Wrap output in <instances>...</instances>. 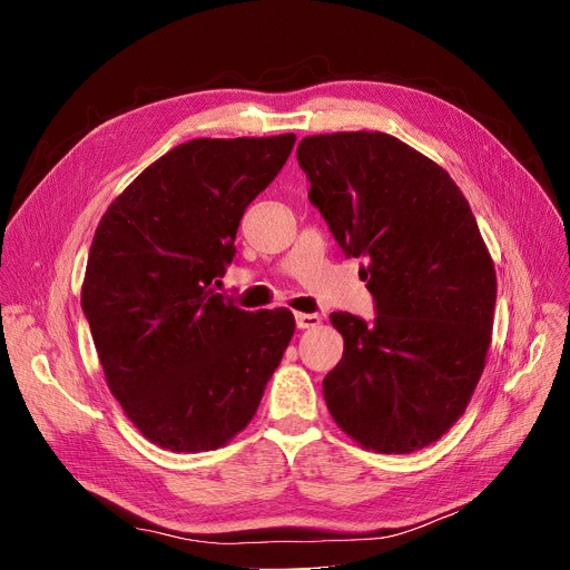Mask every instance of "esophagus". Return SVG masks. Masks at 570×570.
<instances>
[{
  "mask_svg": "<svg viewBox=\"0 0 570 570\" xmlns=\"http://www.w3.org/2000/svg\"><path fill=\"white\" fill-rule=\"evenodd\" d=\"M321 321V314H295V325L301 327V331H309V327H316Z\"/></svg>",
  "mask_w": 570,
  "mask_h": 570,
  "instance_id": "34e87169",
  "label": "esophagus"
}]
</instances>
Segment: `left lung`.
Returning a JSON list of instances; mask_svg holds the SVG:
<instances>
[{
	"label": "left lung",
	"instance_id": "obj_1",
	"mask_svg": "<svg viewBox=\"0 0 570 570\" xmlns=\"http://www.w3.org/2000/svg\"><path fill=\"white\" fill-rule=\"evenodd\" d=\"M297 164L346 258H363L374 321L333 312L344 355L323 379L335 423L376 453H413L464 413L483 374L494 263L460 187L381 131L307 136Z\"/></svg>",
	"mask_w": 570,
	"mask_h": 570
}]
</instances>
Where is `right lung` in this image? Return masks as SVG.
<instances>
[{
	"instance_id": "obj_1",
	"label": "right lung",
	"mask_w": 570,
	"mask_h": 570,
	"mask_svg": "<svg viewBox=\"0 0 570 570\" xmlns=\"http://www.w3.org/2000/svg\"><path fill=\"white\" fill-rule=\"evenodd\" d=\"M295 136L198 138L147 166L106 209L82 314L131 423L173 453L215 451L254 417L293 337L288 309H239L215 291L247 205Z\"/></svg>"
}]
</instances>
